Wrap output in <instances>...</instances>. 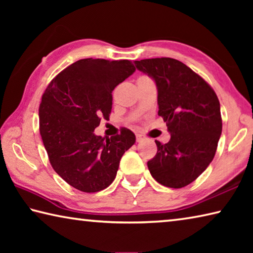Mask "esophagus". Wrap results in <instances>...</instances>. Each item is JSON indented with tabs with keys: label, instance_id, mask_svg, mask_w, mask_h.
Returning a JSON list of instances; mask_svg holds the SVG:
<instances>
[{
	"label": "esophagus",
	"instance_id": "34e87169",
	"mask_svg": "<svg viewBox=\"0 0 253 253\" xmlns=\"http://www.w3.org/2000/svg\"><path fill=\"white\" fill-rule=\"evenodd\" d=\"M143 139H144V136L143 135L136 134V140H137V142H142Z\"/></svg>",
	"mask_w": 253,
	"mask_h": 253
}]
</instances>
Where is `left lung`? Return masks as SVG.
<instances>
[{
    "mask_svg": "<svg viewBox=\"0 0 253 253\" xmlns=\"http://www.w3.org/2000/svg\"><path fill=\"white\" fill-rule=\"evenodd\" d=\"M155 81L158 116L166 122L169 143L155 140L157 153L147 162L162 185L181 188L195 181L215 155L222 132L220 101L203 78L172 58L135 61Z\"/></svg>",
    "mask_w": 253,
    "mask_h": 253,
    "instance_id": "left-lung-1",
    "label": "left lung"
}]
</instances>
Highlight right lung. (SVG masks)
Here are the masks:
<instances>
[{"instance_id": "1", "label": "right lung", "mask_w": 253, "mask_h": 253, "mask_svg": "<svg viewBox=\"0 0 253 253\" xmlns=\"http://www.w3.org/2000/svg\"><path fill=\"white\" fill-rule=\"evenodd\" d=\"M135 70L129 60L81 59L60 72L42 96L40 134L49 161L77 190L95 193L108 187L124 153L136 142L127 128L110 138L93 132L102 117L109 118L115 87Z\"/></svg>"}]
</instances>
